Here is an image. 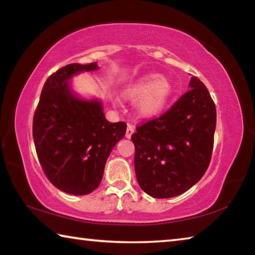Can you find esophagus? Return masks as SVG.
<instances>
[{
	"label": "esophagus",
	"instance_id": "obj_1",
	"mask_svg": "<svg viewBox=\"0 0 255 255\" xmlns=\"http://www.w3.org/2000/svg\"><path fill=\"white\" fill-rule=\"evenodd\" d=\"M133 131H135V129H133V125L128 124L127 130H126V137H127V138H130L131 135L133 133Z\"/></svg>",
	"mask_w": 255,
	"mask_h": 255
}]
</instances>
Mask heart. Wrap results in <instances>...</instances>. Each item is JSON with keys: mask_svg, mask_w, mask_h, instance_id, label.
<instances>
[{"mask_svg": "<svg viewBox=\"0 0 255 255\" xmlns=\"http://www.w3.org/2000/svg\"><path fill=\"white\" fill-rule=\"evenodd\" d=\"M171 93L172 89L167 81L157 74H149L129 86L125 96L136 102L137 110L141 116L152 117L164 109Z\"/></svg>", "mask_w": 255, "mask_h": 255, "instance_id": "heart-1", "label": "heart"}]
</instances>
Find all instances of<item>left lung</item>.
Instances as JSON below:
<instances>
[{
  "instance_id": "obj_1",
  "label": "left lung",
  "mask_w": 255,
  "mask_h": 255,
  "mask_svg": "<svg viewBox=\"0 0 255 255\" xmlns=\"http://www.w3.org/2000/svg\"><path fill=\"white\" fill-rule=\"evenodd\" d=\"M190 88L161 117L137 126L131 136L138 184L158 199L179 196L195 185L211 159L215 102L197 77Z\"/></svg>"
}]
</instances>
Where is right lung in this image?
Returning a JSON list of instances; mask_svg holds the SVG:
<instances>
[{"mask_svg": "<svg viewBox=\"0 0 255 255\" xmlns=\"http://www.w3.org/2000/svg\"><path fill=\"white\" fill-rule=\"evenodd\" d=\"M94 70L97 63H73L53 73L33 115L32 136L42 171L56 188L75 196L98 188L107 158L127 127L124 122H108L100 102L72 93L68 79Z\"/></svg>", "mask_w": 255, "mask_h": 255, "instance_id": "right-lung-1", "label": "right lung"}]
</instances>
